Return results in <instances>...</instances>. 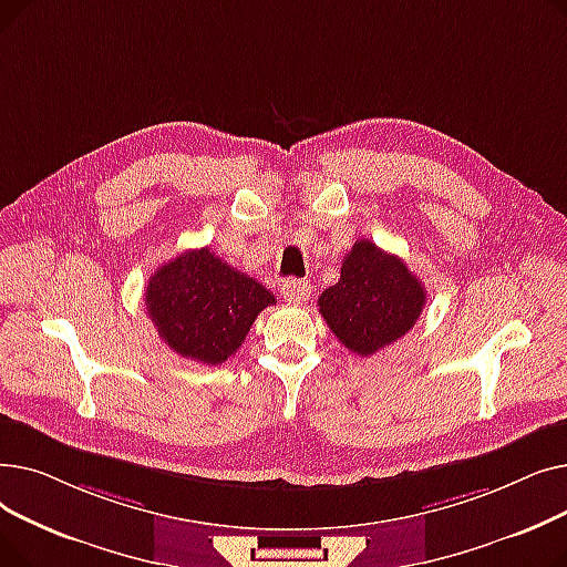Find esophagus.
<instances>
[{
    "label": "esophagus",
    "mask_w": 567,
    "mask_h": 567,
    "mask_svg": "<svg viewBox=\"0 0 567 567\" xmlns=\"http://www.w3.org/2000/svg\"><path fill=\"white\" fill-rule=\"evenodd\" d=\"M280 293H282V299H285L287 303L299 306V303H303V301L308 299V296H310V285H308V280L289 278V280H285V282L280 285Z\"/></svg>",
    "instance_id": "1"
}]
</instances>
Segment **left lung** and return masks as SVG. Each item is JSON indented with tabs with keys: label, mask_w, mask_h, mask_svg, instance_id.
I'll list each match as a JSON object with an SVG mask.
<instances>
[{
	"label": "left lung",
	"mask_w": 567,
	"mask_h": 567,
	"mask_svg": "<svg viewBox=\"0 0 567 567\" xmlns=\"http://www.w3.org/2000/svg\"><path fill=\"white\" fill-rule=\"evenodd\" d=\"M425 301V287L398 255L361 238L342 259L340 280L317 303L349 351L372 355L413 329Z\"/></svg>",
	"instance_id": "8db88e82"
}]
</instances>
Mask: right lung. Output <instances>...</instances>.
<instances>
[{"label":"right lung","instance_id":"right-lung-1","mask_svg":"<svg viewBox=\"0 0 567 567\" xmlns=\"http://www.w3.org/2000/svg\"><path fill=\"white\" fill-rule=\"evenodd\" d=\"M146 312L165 344L184 359L220 365L246 340L276 296L236 271L212 248L186 250L148 278Z\"/></svg>","mask_w":567,"mask_h":567}]
</instances>
